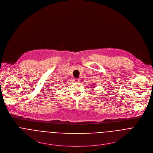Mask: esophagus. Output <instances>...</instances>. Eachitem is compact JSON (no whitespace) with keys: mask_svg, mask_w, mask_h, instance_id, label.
<instances>
[{"mask_svg":"<svg viewBox=\"0 0 153 153\" xmlns=\"http://www.w3.org/2000/svg\"><path fill=\"white\" fill-rule=\"evenodd\" d=\"M74 81H75L76 82H79L81 81V79L80 78H75L74 79Z\"/></svg>","mask_w":153,"mask_h":153,"instance_id":"esophagus-1","label":"esophagus"}]
</instances>
